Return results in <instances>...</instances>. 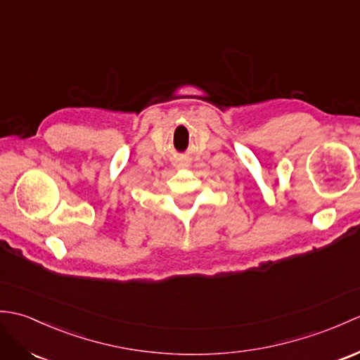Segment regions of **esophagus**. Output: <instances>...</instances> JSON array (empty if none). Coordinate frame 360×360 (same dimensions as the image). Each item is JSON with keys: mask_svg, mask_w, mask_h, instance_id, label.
<instances>
[{"mask_svg": "<svg viewBox=\"0 0 360 360\" xmlns=\"http://www.w3.org/2000/svg\"><path fill=\"white\" fill-rule=\"evenodd\" d=\"M178 167H179V168H186V167H187V162H186V160H181V162L178 164Z\"/></svg>", "mask_w": 360, "mask_h": 360, "instance_id": "34e87169", "label": "esophagus"}]
</instances>
